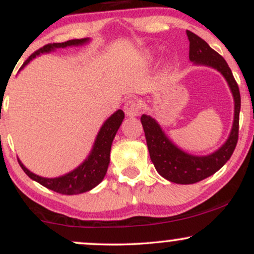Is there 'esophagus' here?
Returning <instances> with one entry per match:
<instances>
[{"label":"esophagus","mask_w":254,"mask_h":254,"mask_svg":"<svg viewBox=\"0 0 254 254\" xmlns=\"http://www.w3.org/2000/svg\"><path fill=\"white\" fill-rule=\"evenodd\" d=\"M139 111H141V105L137 100L129 99L127 101H125L124 112L127 117H136L139 115Z\"/></svg>","instance_id":"34e87169"}]
</instances>
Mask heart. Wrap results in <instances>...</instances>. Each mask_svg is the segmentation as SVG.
I'll return each mask as SVG.
<instances>
[{
    "mask_svg": "<svg viewBox=\"0 0 254 254\" xmlns=\"http://www.w3.org/2000/svg\"><path fill=\"white\" fill-rule=\"evenodd\" d=\"M154 58V56H153V54H150V52H148L147 54V60H149V61H151Z\"/></svg>",
    "mask_w": 254,
    "mask_h": 254,
    "instance_id": "heart-1",
    "label": "heart"
}]
</instances>
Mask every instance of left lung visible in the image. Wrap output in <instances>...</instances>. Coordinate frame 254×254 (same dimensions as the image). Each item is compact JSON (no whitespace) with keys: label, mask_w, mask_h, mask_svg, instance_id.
Here are the masks:
<instances>
[{"label":"left lung","mask_w":254,"mask_h":254,"mask_svg":"<svg viewBox=\"0 0 254 254\" xmlns=\"http://www.w3.org/2000/svg\"><path fill=\"white\" fill-rule=\"evenodd\" d=\"M190 51L189 58L197 65L210 66L222 74L228 83L230 92L234 99V121L230 133L222 147L209 155L197 156L186 153L168 138L160 124L153 117L142 115L141 122L143 125L148 150L156 171L165 179L172 183L194 184L212 176L223 167V165L232 156L238 143L239 136V115H240L241 98L237 81L224 58L212 50L208 43L191 31H186Z\"/></svg>","instance_id":"1"}]
</instances>
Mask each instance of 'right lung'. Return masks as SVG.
I'll list each match as a JSON object with an SVG mask.
<instances>
[{"instance_id":"1","label":"right lung","mask_w":254,"mask_h":254,"mask_svg":"<svg viewBox=\"0 0 254 254\" xmlns=\"http://www.w3.org/2000/svg\"><path fill=\"white\" fill-rule=\"evenodd\" d=\"M89 43V38H83V39H71L64 43H54L48 44L43 46L39 50H37L34 54H32L30 57L26 60V62L22 64L20 68L24 69V66L27 65L33 58L42 54H49V52L55 51L60 48H69V46H81L84 44ZM124 119V112L122 110L116 111L111 117L105 121L103 127L99 130L97 138H95L94 144H93L92 150L89 155L84 160L81 165H78L75 170H72L69 173L63 174L61 177L56 178H44L34 174L33 172L25 167L24 164L17 159L19 165L21 168L34 182L39 183L40 185L45 186L49 190L62 194H78L83 192L90 191L95 186L103 182L104 177L106 176L107 168L110 165V151L111 145H112L113 138L121 127L122 122Z\"/></svg>"}]
</instances>
